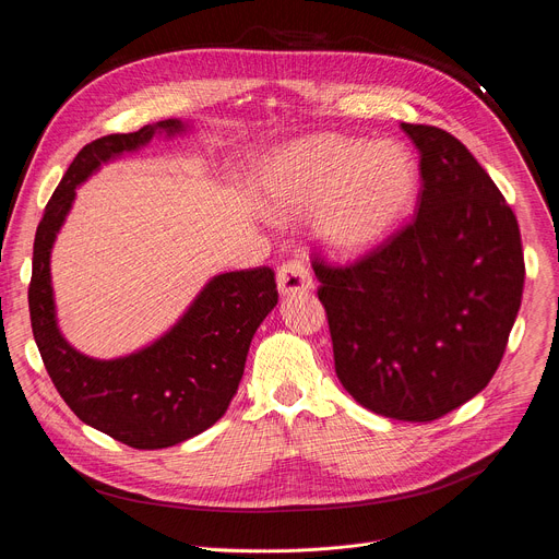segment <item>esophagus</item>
<instances>
[{"mask_svg":"<svg viewBox=\"0 0 559 559\" xmlns=\"http://www.w3.org/2000/svg\"><path fill=\"white\" fill-rule=\"evenodd\" d=\"M277 288L282 295H298L313 288V277L302 261H286L277 273Z\"/></svg>","mask_w":559,"mask_h":559,"instance_id":"1","label":"esophagus"}]
</instances>
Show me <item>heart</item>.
I'll return each mask as SVG.
<instances>
[{
  "label": "heart",
  "instance_id": "b5f03b06",
  "mask_svg": "<svg viewBox=\"0 0 559 559\" xmlns=\"http://www.w3.org/2000/svg\"><path fill=\"white\" fill-rule=\"evenodd\" d=\"M417 164L397 142L332 133L290 140L257 169V193L269 216L311 214V237L334 259H356L381 246L417 193Z\"/></svg>",
  "mask_w": 559,
  "mask_h": 559
}]
</instances>
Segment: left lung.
Segmentation results:
<instances>
[{
	"label": "left lung",
	"instance_id": "1",
	"mask_svg": "<svg viewBox=\"0 0 559 559\" xmlns=\"http://www.w3.org/2000/svg\"><path fill=\"white\" fill-rule=\"evenodd\" d=\"M402 130L419 151L417 214L356 264L313 271L343 388L383 417L431 421L495 377L526 266L516 216L467 146Z\"/></svg>",
	"mask_w": 559,
	"mask_h": 559
}]
</instances>
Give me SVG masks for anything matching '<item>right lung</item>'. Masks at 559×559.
<instances>
[{
  "label": "right lung",
  "instance_id": "obj_1",
  "mask_svg": "<svg viewBox=\"0 0 559 559\" xmlns=\"http://www.w3.org/2000/svg\"><path fill=\"white\" fill-rule=\"evenodd\" d=\"M191 128L164 119L83 146L47 203L33 243L28 311L45 368L81 421L133 449L174 447L216 424L237 395L257 326L277 305L275 273L264 266L214 275L159 338L117 358L87 356L60 332L51 250L76 187L155 135L171 140Z\"/></svg>",
  "mask_w": 559,
  "mask_h": 559
}]
</instances>
